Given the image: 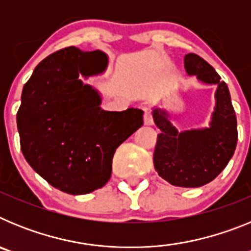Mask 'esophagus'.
<instances>
[{
	"mask_svg": "<svg viewBox=\"0 0 251 251\" xmlns=\"http://www.w3.org/2000/svg\"><path fill=\"white\" fill-rule=\"evenodd\" d=\"M143 121H145L146 126H152V124H153V118H152V114H151L150 109H145V114H143Z\"/></svg>",
	"mask_w": 251,
	"mask_h": 251,
	"instance_id": "esophagus-1",
	"label": "esophagus"
}]
</instances>
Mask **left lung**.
<instances>
[{"mask_svg":"<svg viewBox=\"0 0 251 251\" xmlns=\"http://www.w3.org/2000/svg\"><path fill=\"white\" fill-rule=\"evenodd\" d=\"M185 69L201 83L216 85L210 126L178 132L167 110L153 108V121L161 130L153 165L171 185L200 187L219 176L231 159L238 143V126L229 88L215 69L196 54L186 55Z\"/></svg>","mask_w":251,"mask_h":251,"instance_id":"left-lung-1","label":"left lung"}]
</instances>
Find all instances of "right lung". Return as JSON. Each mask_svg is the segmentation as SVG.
Wrapping results in <instances>:
<instances>
[{"instance_id": "1", "label": "right lung", "mask_w": 251, "mask_h": 251, "mask_svg": "<svg viewBox=\"0 0 251 251\" xmlns=\"http://www.w3.org/2000/svg\"><path fill=\"white\" fill-rule=\"evenodd\" d=\"M108 55L70 46L49 55L24 85L17 129L24 157L51 186L70 195L103 187L115 150L143 124V110L101 109L88 79L105 72Z\"/></svg>"}]
</instances>
